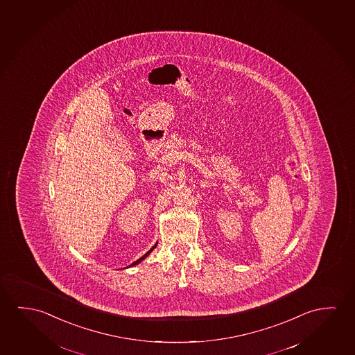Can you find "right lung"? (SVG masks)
<instances>
[{
  "label": "right lung",
  "mask_w": 355,
  "mask_h": 355,
  "mask_svg": "<svg viewBox=\"0 0 355 355\" xmlns=\"http://www.w3.org/2000/svg\"><path fill=\"white\" fill-rule=\"evenodd\" d=\"M156 245H157V243H155V245H153V248H151V250H150V251L146 252V253H145V254H144V256H142L141 258H139V259H137V262L131 263V264H130V266H129V267H134V266H137V264H139V263H141L142 261H144V259H145V258H146V257H148V254H150V253H151V252H153V250H155V248H156ZM129 267H128V268H129Z\"/></svg>",
  "instance_id": "1"
}]
</instances>
